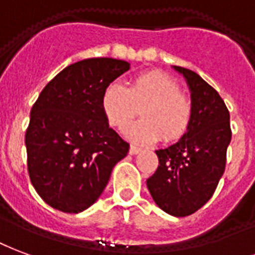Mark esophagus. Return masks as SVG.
<instances>
[{"label": "esophagus", "instance_id": "obj_1", "mask_svg": "<svg viewBox=\"0 0 255 255\" xmlns=\"http://www.w3.org/2000/svg\"><path fill=\"white\" fill-rule=\"evenodd\" d=\"M141 150H142V149H141L140 146H135V145H130L129 153H130V155H137V153H140Z\"/></svg>", "mask_w": 255, "mask_h": 255}]
</instances>
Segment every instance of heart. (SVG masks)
Masks as SVG:
<instances>
[{"instance_id":"heart-1","label":"heart","mask_w":255,"mask_h":255,"mask_svg":"<svg viewBox=\"0 0 255 255\" xmlns=\"http://www.w3.org/2000/svg\"><path fill=\"white\" fill-rule=\"evenodd\" d=\"M102 109L111 126L122 130L138 115L142 120L126 129L130 140L150 144L181 140L190 129L194 105L181 87L167 73L150 70L137 74L129 87L110 83L102 95Z\"/></svg>"}]
</instances>
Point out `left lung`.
I'll return each instance as SVG.
<instances>
[{"mask_svg": "<svg viewBox=\"0 0 255 255\" xmlns=\"http://www.w3.org/2000/svg\"><path fill=\"white\" fill-rule=\"evenodd\" d=\"M186 79L194 105L189 131L174 145L156 150L159 166L146 179L153 201L168 215L189 216L211 200L224 174L231 141L230 113L215 88L189 69L174 66Z\"/></svg>", "mask_w": 255, "mask_h": 255, "instance_id": "obj_1", "label": "left lung"}]
</instances>
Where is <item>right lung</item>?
I'll list each match as a JSON object with an SVG mask.
<instances>
[{
  "label": "right lung",
  "mask_w": 255,
  "mask_h": 255,
  "mask_svg": "<svg viewBox=\"0 0 255 255\" xmlns=\"http://www.w3.org/2000/svg\"><path fill=\"white\" fill-rule=\"evenodd\" d=\"M129 70L126 61L89 58L61 70L40 92L25 131L32 186L65 213L92 205L129 144L111 129L102 109L110 83Z\"/></svg>",
  "instance_id": "1"
}]
</instances>
